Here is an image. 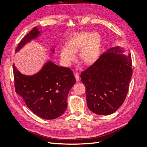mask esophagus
I'll use <instances>...</instances> for the list:
<instances>
[{
    "label": "esophagus",
    "mask_w": 147,
    "mask_h": 147,
    "mask_svg": "<svg viewBox=\"0 0 147 147\" xmlns=\"http://www.w3.org/2000/svg\"><path fill=\"white\" fill-rule=\"evenodd\" d=\"M75 79H76V81H77V82H78L80 81V77L78 74H75Z\"/></svg>",
    "instance_id": "obj_1"
}]
</instances>
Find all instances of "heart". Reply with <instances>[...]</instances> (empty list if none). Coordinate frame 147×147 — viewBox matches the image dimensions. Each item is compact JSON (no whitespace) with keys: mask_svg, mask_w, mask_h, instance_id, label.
Listing matches in <instances>:
<instances>
[{"mask_svg":"<svg viewBox=\"0 0 147 147\" xmlns=\"http://www.w3.org/2000/svg\"><path fill=\"white\" fill-rule=\"evenodd\" d=\"M66 46L60 49V57L62 64L68 67L76 58L78 52L79 59L87 66H91L100 57L102 45V37L98 32H77L67 38Z\"/></svg>","mask_w":147,"mask_h":147,"instance_id":"obj_1","label":"heart"}]
</instances>
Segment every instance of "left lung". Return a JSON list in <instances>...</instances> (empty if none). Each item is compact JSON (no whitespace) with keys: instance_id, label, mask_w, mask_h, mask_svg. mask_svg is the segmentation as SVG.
I'll use <instances>...</instances> for the list:
<instances>
[{"instance_id":"8db88e82","label":"left lung","mask_w":147,"mask_h":147,"mask_svg":"<svg viewBox=\"0 0 147 147\" xmlns=\"http://www.w3.org/2000/svg\"><path fill=\"white\" fill-rule=\"evenodd\" d=\"M125 52L120 46L111 48L81 73L87 107L92 112L111 115L124 102L133 72L131 54Z\"/></svg>"}]
</instances>
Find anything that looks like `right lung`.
Masks as SVG:
<instances>
[{"label": "right lung", "instance_id": "right-lung-1", "mask_svg": "<svg viewBox=\"0 0 147 147\" xmlns=\"http://www.w3.org/2000/svg\"><path fill=\"white\" fill-rule=\"evenodd\" d=\"M34 27L17 47L16 53L26 44L42 34ZM54 54L55 49H51ZM16 92L22 97L32 112L45 119L61 116L67 106V95L76 80L72 70L48 60L38 72L32 75L22 74L13 64Z\"/></svg>", "mask_w": 147, "mask_h": 147}]
</instances>
